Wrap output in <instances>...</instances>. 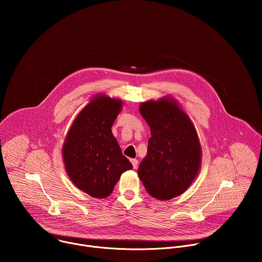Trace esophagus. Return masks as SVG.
<instances>
[{"instance_id":"obj_1","label":"esophagus","mask_w":262,"mask_h":262,"mask_svg":"<svg viewBox=\"0 0 262 262\" xmlns=\"http://www.w3.org/2000/svg\"><path fill=\"white\" fill-rule=\"evenodd\" d=\"M130 162H132V164H133L134 169H137V168H138V160H136V159H132V160H130Z\"/></svg>"}]
</instances>
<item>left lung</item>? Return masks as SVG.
Here are the masks:
<instances>
[{
    "label": "left lung",
    "mask_w": 262,
    "mask_h": 262,
    "mask_svg": "<svg viewBox=\"0 0 262 262\" xmlns=\"http://www.w3.org/2000/svg\"><path fill=\"white\" fill-rule=\"evenodd\" d=\"M150 127L147 156L138 170L149 195L170 200L181 195L198 174L201 147L189 116L171 98L140 104Z\"/></svg>",
    "instance_id": "1"
}]
</instances>
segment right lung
I'll list each match as a JSON object with an SVG mask.
<instances>
[{"label":"right lung","instance_id":"1","mask_svg":"<svg viewBox=\"0 0 262 262\" xmlns=\"http://www.w3.org/2000/svg\"><path fill=\"white\" fill-rule=\"evenodd\" d=\"M121 105L104 95L93 99L74 119L63 146L68 176L94 198L111 195L121 174L133 168L111 130Z\"/></svg>","mask_w":262,"mask_h":262}]
</instances>
